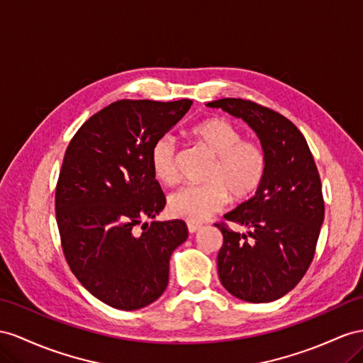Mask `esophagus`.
<instances>
[{
    "instance_id": "esophagus-1",
    "label": "esophagus",
    "mask_w": 363,
    "mask_h": 363,
    "mask_svg": "<svg viewBox=\"0 0 363 363\" xmlns=\"http://www.w3.org/2000/svg\"><path fill=\"white\" fill-rule=\"evenodd\" d=\"M187 228H189L190 233H196V231L201 228V225L199 224H194V222H189Z\"/></svg>"
}]
</instances>
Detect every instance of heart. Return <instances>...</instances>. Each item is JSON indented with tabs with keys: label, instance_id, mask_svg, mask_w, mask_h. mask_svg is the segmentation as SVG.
<instances>
[{
	"label": "heart",
	"instance_id": "1",
	"mask_svg": "<svg viewBox=\"0 0 363 363\" xmlns=\"http://www.w3.org/2000/svg\"><path fill=\"white\" fill-rule=\"evenodd\" d=\"M191 136L210 156L213 164L203 185H185L169 196L173 216L202 222L227 206L228 198L242 201L261 187L267 173V152L255 139H244L242 130L222 118H210L191 128ZM155 178L172 185L179 178L178 144L172 135L156 139L150 150Z\"/></svg>",
	"mask_w": 363,
	"mask_h": 363
}]
</instances>
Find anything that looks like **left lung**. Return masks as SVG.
I'll list each match as a JSON object with an SVG mask.
<instances>
[{
  "label": "left lung",
  "mask_w": 363,
  "mask_h": 363,
  "mask_svg": "<svg viewBox=\"0 0 363 363\" xmlns=\"http://www.w3.org/2000/svg\"><path fill=\"white\" fill-rule=\"evenodd\" d=\"M207 106L242 118L261 139L268 160L255 196L224 216L248 226L250 239L226 222L215 224L224 238L219 281L242 301H276L301 282L315 253L325 215L318 167L301 130L279 111L240 98Z\"/></svg>",
  "instance_id": "8db88e82"
}]
</instances>
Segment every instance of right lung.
<instances>
[{
    "label": "right lung",
    "mask_w": 363,
    "mask_h": 363,
    "mask_svg": "<svg viewBox=\"0 0 363 363\" xmlns=\"http://www.w3.org/2000/svg\"><path fill=\"white\" fill-rule=\"evenodd\" d=\"M191 104L111 102L79 127L64 155L55 191L62 253L81 285L113 308L155 302L169 284L172 253L189 236L184 220H143L165 206L152 145Z\"/></svg>",
    "instance_id": "right-lung-1"
}]
</instances>
